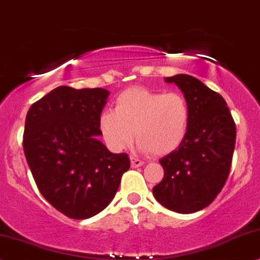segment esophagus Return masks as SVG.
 <instances>
[{
  "label": "esophagus",
  "instance_id": "obj_1",
  "mask_svg": "<svg viewBox=\"0 0 260 260\" xmlns=\"http://www.w3.org/2000/svg\"><path fill=\"white\" fill-rule=\"evenodd\" d=\"M131 168H140V166H142L143 164H145V162L142 161V160H140V159H136V158H134V156H131Z\"/></svg>",
  "mask_w": 260,
  "mask_h": 260
}]
</instances>
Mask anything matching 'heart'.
Wrapping results in <instances>:
<instances>
[{"mask_svg": "<svg viewBox=\"0 0 260 260\" xmlns=\"http://www.w3.org/2000/svg\"><path fill=\"white\" fill-rule=\"evenodd\" d=\"M190 110L179 92L131 88L118 95L114 111L99 117V129L106 145L120 152L130 145L135 133L137 148L165 155L177 149L187 135Z\"/></svg>", "mask_w": 260, "mask_h": 260, "instance_id": "1", "label": "heart"}]
</instances>
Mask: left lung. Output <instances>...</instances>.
<instances>
[{
  "mask_svg": "<svg viewBox=\"0 0 260 260\" xmlns=\"http://www.w3.org/2000/svg\"><path fill=\"white\" fill-rule=\"evenodd\" d=\"M183 92L190 110L188 131L177 149L159 160L164 178L153 188L159 204L177 213L208 206L225 184L235 148L236 127L218 92L193 76L166 77Z\"/></svg>",
  "mask_w": 260,
  "mask_h": 260,
  "instance_id": "left-lung-1",
  "label": "left lung"
}]
</instances>
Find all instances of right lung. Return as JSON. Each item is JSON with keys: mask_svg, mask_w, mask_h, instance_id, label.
<instances>
[{"mask_svg": "<svg viewBox=\"0 0 260 260\" xmlns=\"http://www.w3.org/2000/svg\"><path fill=\"white\" fill-rule=\"evenodd\" d=\"M110 91L57 86L27 112L24 153L38 190L57 211L86 219L110 205L126 153L114 154L99 140L100 117Z\"/></svg>", "mask_w": 260, "mask_h": 260, "instance_id": "right-lung-1", "label": "right lung"}]
</instances>
